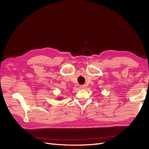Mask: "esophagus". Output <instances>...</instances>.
Masks as SVG:
<instances>
[{
	"label": "esophagus",
	"instance_id": "34e87169",
	"mask_svg": "<svg viewBox=\"0 0 149 149\" xmlns=\"http://www.w3.org/2000/svg\"><path fill=\"white\" fill-rule=\"evenodd\" d=\"M86 88V85H81L80 86H79V88L80 89H84Z\"/></svg>",
	"mask_w": 149,
	"mask_h": 149
}]
</instances>
